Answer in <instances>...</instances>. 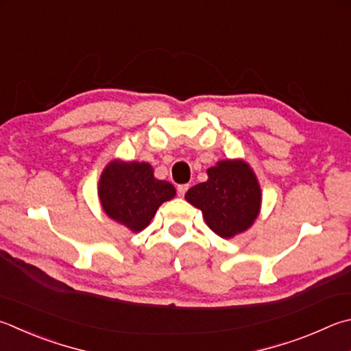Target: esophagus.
Returning <instances> with one entry per match:
<instances>
[{
    "label": "esophagus",
    "instance_id": "1",
    "mask_svg": "<svg viewBox=\"0 0 351 351\" xmlns=\"http://www.w3.org/2000/svg\"><path fill=\"white\" fill-rule=\"evenodd\" d=\"M176 190H178V195L184 196V195H186L187 190H189V184H180V186L176 187Z\"/></svg>",
    "mask_w": 351,
    "mask_h": 351
}]
</instances>
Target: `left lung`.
Listing matches in <instances>:
<instances>
[{"label": "left lung", "mask_w": 351, "mask_h": 351, "mask_svg": "<svg viewBox=\"0 0 351 351\" xmlns=\"http://www.w3.org/2000/svg\"><path fill=\"white\" fill-rule=\"evenodd\" d=\"M208 180L186 193L199 208L210 230L224 239L247 232L259 216L263 192L250 164L244 159H222L207 170Z\"/></svg>", "instance_id": "left-lung-1"}]
</instances>
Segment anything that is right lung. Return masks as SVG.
Wrapping results in <instances>:
<instances>
[{
	"label": "right lung",
	"instance_id": "add662e5",
	"mask_svg": "<svg viewBox=\"0 0 351 351\" xmlns=\"http://www.w3.org/2000/svg\"><path fill=\"white\" fill-rule=\"evenodd\" d=\"M176 190L169 181L158 180L149 162L112 159L101 171L98 197L104 213L130 232H143L165 201Z\"/></svg>",
	"mask_w": 351,
	"mask_h": 351
}]
</instances>
